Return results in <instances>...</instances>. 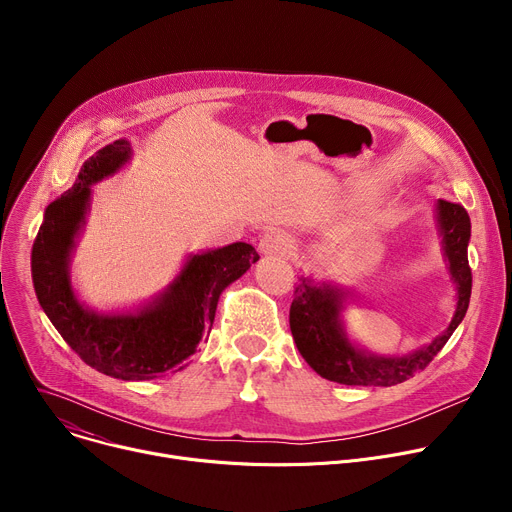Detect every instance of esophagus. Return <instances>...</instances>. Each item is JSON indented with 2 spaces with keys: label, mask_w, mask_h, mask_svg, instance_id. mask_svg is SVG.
Instances as JSON below:
<instances>
[{
  "label": "esophagus",
  "mask_w": 512,
  "mask_h": 512,
  "mask_svg": "<svg viewBox=\"0 0 512 512\" xmlns=\"http://www.w3.org/2000/svg\"><path fill=\"white\" fill-rule=\"evenodd\" d=\"M259 249L261 253L265 255H291L296 249V239L291 237L289 233L285 231H279V229H271L267 231L261 241H259Z\"/></svg>",
  "instance_id": "34e87169"
}]
</instances>
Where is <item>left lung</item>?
Listing matches in <instances>:
<instances>
[{"instance_id": "8db88e82", "label": "left lung", "mask_w": 512, "mask_h": 512, "mask_svg": "<svg viewBox=\"0 0 512 512\" xmlns=\"http://www.w3.org/2000/svg\"><path fill=\"white\" fill-rule=\"evenodd\" d=\"M437 221H440L450 275L458 287V308L448 330L429 346L409 356L387 358L364 354L348 342L340 328V289L316 285L312 279L304 277L294 291V302L289 308V328L300 354L320 377L340 385L391 387L405 383L415 373L423 371L433 356L446 346L466 316L472 294V269L468 263L470 216L462 204L437 200Z\"/></svg>"}]
</instances>
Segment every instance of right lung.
I'll return each mask as SVG.
<instances>
[{
    "instance_id": "obj_1",
    "label": "right lung",
    "mask_w": 512,
    "mask_h": 512,
    "mask_svg": "<svg viewBox=\"0 0 512 512\" xmlns=\"http://www.w3.org/2000/svg\"><path fill=\"white\" fill-rule=\"evenodd\" d=\"M129 158L117 139L91 156L68 192L48 204L32 247V281L38 302L64 342L99 373L123 381H150L186 367L214 322L223 289L257 259L247 243L194 255L166 294L150 308L125 316L85 310L68 281V255L87 212L91 184Z\"/></svg>"
}]
</instances>
